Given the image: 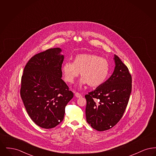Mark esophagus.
Listing matches in <instances>:
<instances>
[{
  "instance_id": "obj_1",
  "label": "esophagus",
  "mask_w": 156,
  "mask_h": 156,
  "mask_svg": "<svg viewBox=\"0 0 156 156\" xmlns=\"http://www.w3.org/2000/svg\"><path fill=\"white\" fill-rule=\"evenodd\" d=\"M75 96L76 97V98H80V97H82L81 94H80V93H78V92H75Z\"/></svg>"
}]
</instances>
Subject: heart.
Returning <instances> with one entry per match:
<instances>
[{"mask_svg":"<svg viewBox=\"0 0 156 156\" xmlns=\"http://www.w3.org/2000/svg\"><path fill=\"white\" fill-rule=\"evenodd\" d=\"M109 70L110 65L107 59L92 54H78L73 62L67 61L61 67L65 81L70 83L74 82L80 73L82 78L80 87L87 83L92 87L100 86L107 79Z\"/></svg>","mask_w":156,"mask_h":156,"instance_id":"1","label":"heart"}]
</instances>
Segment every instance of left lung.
<instances>
[{"label":"left lung","mask_w":156,"mask_h":156,"mask_svg":"<svg viewBox=\"0 0 156 156\" xmlns=\"http://www.w3.org/2000/svg\"><path fill=\"white\" fill-rule=\"evenodd\" d=\"M115 67L111 77L85 97L87 121L98 131L116 125L126 110L132 92L129 69L115 54Z\"/></svg>","instance_id":"obj_1"}]
</instances>
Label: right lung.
Returning a JSON list of instances; mask_svg holds the SVG:
<instances>
[{
  "instance_id": "1",
  "label": "right lung",
  "mask_w": 156,
  "mask_h": 156,
  "mask_svg": "<svg viewBox=\"0 0 156 156\" xmlns=\"http://www.w3.org/2000/svg\"><path fill=\"white\" fill-rule=\"evenodd\" d=\"M59 48L40 52L24 67L20 96L31 120L44 129H51L62 121L67 104L74 97L62 78L64 56Z\"/></svg>"
}]
</instances>
